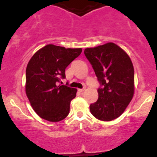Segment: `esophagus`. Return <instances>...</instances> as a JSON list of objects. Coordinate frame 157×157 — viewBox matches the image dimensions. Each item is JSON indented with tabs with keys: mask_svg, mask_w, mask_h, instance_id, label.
Wrapping results in <instances>:
<instances>
[{
	"mask_svg": "<svg viewBox=\"0 0 157 157\" xmlns=\"http://www.w3.org/2000/svg\"><path fill=\"white\" fill-rule=\"evenodd\" d=\"M79 92H83L84 90H86V88H81V89H78V90Z\"/></svg>",
	"mask_w": 157,
	"mask_h": 157,
	"instance_id": "obj_1",
	"label": "esophagus"
}]
</instances>
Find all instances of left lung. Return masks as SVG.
<instances>
[{"mask_svg": "<svg viewBox=\"0 0 157 157\" xmlns=\"http://www.w3.org/2000/svg\"><path fill=\"white\" fill-rule=\"evenodd\" d=\"M84 54L91 63L103 88L90 111L97 119L111 121L120 117L132 99L135 73L128 54L115 43L86 48Z\"/></svg>", "mask_w": 157, "mask_h": 157, "instance_id": "8db88e82", "label": "left lung"}]
</instances>
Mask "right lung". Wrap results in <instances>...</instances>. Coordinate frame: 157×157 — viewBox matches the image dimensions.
<instances>
[{
	"mask_svg": "<svg viewBox=\"0 0 157 157\" xmlns=\"http://www.w3.org/2000/svg\"><path fill=\"white\" fill-rule=\"evenodd\" d=\"M82 49L47 44L32 56L26 69L25 92L32 108L43 119L56 122L67 117L77 89L58 85L65 69Z\"/></svg>",
	"mask_w": 157,
	"mask_h": 157,
	"instance_id": "add662e5",
	"label": "right lung"
}]
</instances>
